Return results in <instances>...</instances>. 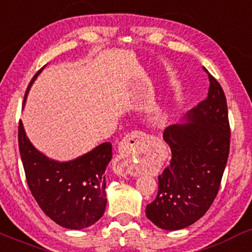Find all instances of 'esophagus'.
<instances>
[{
	"instance_id": "1",
	"label": "esophagus",
	"mask_w": 252,
	"mask_h": 252,
	"mask_svg": "<svg viewBox=\"0 0 252 252\" xmlns=\"http://www.w3.org/2000/svg\"><path fill=\"white\" fill-rule=\"evenodd\" d=\"M146 139V134L144 132L134 131L132 133L127 134L123 140L119 143L118 150L119 156L117 157L114 162V172L120 176H128V175H133V168H132V162H133V152L135 150L139 149L141 141Z\"/></svg>"
}]
</instances>
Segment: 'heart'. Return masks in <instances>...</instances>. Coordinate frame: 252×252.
I'll list each match as a JSON object with an SVG mask.
<instances>
[{"label": "heart", "instance_id": "1", "mask_svg": "<svg viewBox=\"0 0 252 252\" xmlns=\"http://www.w3.org/2000/svg\"><path fill=\"white\" fill-rule=\"evenodd\" d=\"M159 118H160V117H159Z\"/></svg>", "mask_w": 252, "mask_h": 252}]
</instances>
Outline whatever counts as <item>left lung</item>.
Listing matches in <instances>:
<instances>
[{"instance_id": "left-lung-1", "label": "left lung", "mask_w": 252, "mask_h": 252, "mask_svg": "<svg viewBox=\"0 0 252 252\" xmlns=\"http://www.w3.org/2000/svg\"><path fill=\"white\" fill-rule=\"evenodd\" d=\"M208 80L207 97L188 113V123L163 132L171 160L158 176L156 199L146 206V217L163 230L194 224L210 210L220 188L231 129L224 90L211 73Z\"/></svg>"}]
</instances>
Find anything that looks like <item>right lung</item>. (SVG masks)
Segmentation results:
<instances>
[{
	"instance_id": "right-lung-1",
	"label": "right lung",
	"mask_w": 252,
	"mask_h": 252,
	"mask_svg": "<svg viewBox=\"0 0 252 252\" xmlns=\"http://www.w3.org/2000/svg\"><path fill=\"white\" fill-rule=\"evenodd\" d=\"M42 69L32 78L27 92ZM18 139L28 188L50 219L65 228L81 230L103 216L107 205L104 170L112 158L111 143H102L75 160L59 163L31 144L21 121Z\"/></svg>"
}]
</instances>
